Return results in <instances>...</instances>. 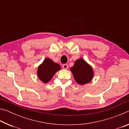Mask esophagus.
I'll use <instances>...</instances> for the list:
<instances>
[{
	"mask_svg": "<svg viewBox=\"0 0 129 129\" xmlns=\"http://www.w3.org/2000/svg\"><path fill=\"white\" fill-rule=\"evenodd\" d=\"M62 68H63V69H67L68 68V65L67 64H63L62 65Z\"/></svg>",
	"mask_w": 129,
	"mask_h": 129,
	"instance_id": "34e87169",
	"label": "esophagus"
}]
</instances>
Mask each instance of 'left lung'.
Returning a JSON list of instances; mask_svg holds the SVG:
<instances>
[{"mask_svg":"<svg viewBox=\"0 0 129 129\" xmlns=\"http://www.w3.org/2000/svg\"><path fill=\"white\" fill-rule=\"evenodd\" d=\"M71 71L76 81L80 85H84L90 82L93 77L92 68L81 58L76 61Z\"/></svg>","mask_w":129,"mask_h":129,"instance_id":"left-lung-1","label":"left lung"}]
</instances>
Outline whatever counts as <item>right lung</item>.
Instances as JSON below:
<instances>
[{
	"mask_svg": "<svg viewBox=\"0 0 129 129\" xmlns=\"http://www.w3.org/2000/svg\"><path fill=\"white\" fill-rule=\"evenodd\" d=\"M60 69L59 64L47 58L38 68V77L44 83H47L51 80L56 72L59 71Z\"/></svg>",
	"mask_w": 129,
	"mask_h": 129,
	"instance_id": "1",
	"label": "right lung"
}]
</instances>
